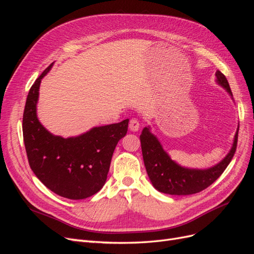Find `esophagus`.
<instances>
[{
	"label": "esophagus",
	"mask_w": 254,
	"mask_h": 254,
	"mask_svg": "<svg viewBox=\"0 0 254 254\" xmlns=\"http://www.w3.org/2000/svg\"><path fill=\"white\" fill-rule=\"evenodd\" d=\"M140 128V123L136 119H131L129 122V129L131 130V131H137Z\"/></svg>",
	"instance_id": "1"
}]
</instances>
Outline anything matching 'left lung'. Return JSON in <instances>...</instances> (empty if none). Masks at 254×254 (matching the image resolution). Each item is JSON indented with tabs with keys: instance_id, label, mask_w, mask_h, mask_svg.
<instances>
[{
	"instance_id": "1",
	"label": "left lung",
	"mask_w": 254,
	"mask_h": 254,
	"mask_svg": "<svg viewBox=\"0 0 254 254\" xmlns=\"http://www.w3.org/2000/svg\"><path fill=\"white\" fill-rule=\"evenodd\" d=\"M217 81L232 96L226 76L220 71L216 72ZM238 129L234 143L228 156L220 163L209 170H189L176 164L171 160L157 137L151 134L148 128H144L140 135L142 155L146 172L149 179L159 191L170 195H190L196 194L209 188L225 172L236 151Z\"/></svg>"
}]
</instances>
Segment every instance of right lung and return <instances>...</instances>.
Here are the masks:
<instances>
[{"mask_svg": "<svg viewBox=\"0 0 254 254\" xmlns=\"http://www.w3.org/2000/svg\"><path fill=\"white\" fill-rule=\"evenodd\" d=\"M52 65L28 92L23 112V140L29 166L37 178L55 194L78 200L96 194L104 187L115 146L126 135L129 120L95 127L68 139L51 134L37 119L36 104L41 79Z\"/></svg>", "mask_w": 254, "mask_h": 254, "instance_id": "obj_1", "label": "right lung"}]
</instances>
